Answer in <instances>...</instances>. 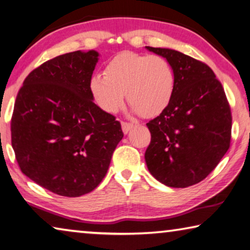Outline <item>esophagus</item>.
<instances>
[{"mask_svg": "<svg viewBox=\"0 0 250 250\" xmlns=\"http://www.w3.org/2000/svg\"><path fill=\"white\" fill-rule=\"evenodd\" d=\"M135 127V125L133 123H126V122H122V129L123 133L127 134L130 129H133Z\"/></svg>", "mask_w": 250, "mask_h": 250, "instance_id": "esophagus-1", "label": "esophagus"}]
</instances>
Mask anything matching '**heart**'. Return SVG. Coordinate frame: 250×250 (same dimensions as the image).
<instances>
[{
	"label": "heart",
	"instance_id": "heart-1",
	"mask_svg": "<svg viewBox=\"0 0 250 250\" xmlns=\"http://www.w3.org/2000/svg\"><path fill=\"white\" fill-rule=\"evenodd\" d=\"M89 85L96 103L105 112L115 113L126 93L132 112L155 116L173 97L175 75L162 56L124 52L109 61L105 75H94Z\"/></svg>",
	"mask_w": 250,
	"mask_h": 250
}]
</instances>
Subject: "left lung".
<instances>
[{"label": "left lung", "instance_id": "left-lung-1", "mask_svg": "<svg viewBox=\"0 0 250 250\" xmlns=\"http://www.w3.org/2000/svg\"><path fill=\"white\" fill-rule=\"evenodd\" d=\"M166 59L175 75L173 97L147 123L149 173L164 185L185 188L206 178L227 153L231 114L220 82L209 66L183 53L146 46Z\"/></svg>", "mask_w": 250, "mask_h": 250}]
</instances>
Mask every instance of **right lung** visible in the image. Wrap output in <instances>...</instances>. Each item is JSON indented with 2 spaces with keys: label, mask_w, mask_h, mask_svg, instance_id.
Instances as JSON below:
<instances>
[{
  "label": "right lung",
  "mask_w": 250,
  "mask_h": 250,
  "mask_svg": "<svg viewBox=\"0 0 250 250\" xmlns=\"http://www.w3.org/2000/svg\"><path fill=\"white\" fill-rule=\"evenodd\" d=\"M98 52L56 56L24 81L11 121L12 147L22 173L52 193L79 197L98 186L124 134L94 103Z\"/></svg>",
  "instance_id": "1"
}]
</instances>
